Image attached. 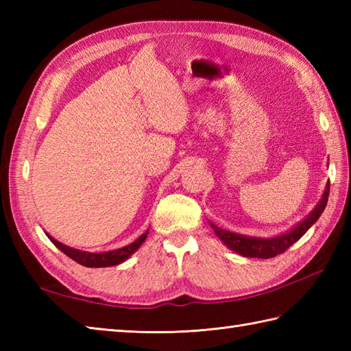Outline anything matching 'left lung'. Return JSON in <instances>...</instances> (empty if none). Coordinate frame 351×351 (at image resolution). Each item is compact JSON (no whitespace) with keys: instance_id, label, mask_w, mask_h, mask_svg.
<instances>
[{"instance_id":"left-lung-1","label":"left lung","mask_w":351,"mask_h":351,"mask_svg":"<svg viewBox=\"0 0 351 351\" xmlns=\"http://www.w3.org/2000/svg\"><path fill=\"white\" fill-rule=\"evenodd\" d=\"M329 190H330V184L327 182L326 190L323 193V197L314 208V211H311L308 217L302 220L295 228H293L291 230H288L287 234H282L279 237H274V238L245 237L241 234L229 232V230L215 226V225H213V223H210V225L214 229L215 235H217L220 240L225 243V245H228V247L232 249L234 252L240 253L241 256L261 258V259L274 258L285 252L287 249H289L295 241H299L300 238L308 232V229L319 219V215L323 214L324 208L327 205V199H329Z\"/></svg>"}]
</instances>
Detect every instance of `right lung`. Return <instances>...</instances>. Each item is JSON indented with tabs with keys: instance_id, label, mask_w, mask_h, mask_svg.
Instances as JSON below:
<instances>
[{
	"instance_id": "add662e5",
	"label": "right lung",
	"mask_w": 351,
	"mask_h": 351,
	"mask_svg": "<svg viewBox=\"0 0 351 351\" xmlns=\"http://www.w3.org/2000/svg\"><path fill=\"white\" fill-rule=\"evenodd\" d=\"M149 234V229L145 234H141L136 241L125 245L122 249H116V250H110V252H101V253H90V252H84V250H78V249H72L69 245H64L62 243H58L54 238L49 237L48 238L52 241V244L56 245L58 250H62L64 255H68L71 259L75 261V263L84 265V267H111V265H117L123 263V261L128 259L134 252H136L143 241L146 240V237Z\"/></svg>"
}]
</instances>
